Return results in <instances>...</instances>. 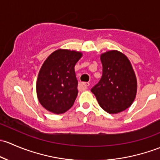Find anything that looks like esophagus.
Masks as SVG:
<instances>
[{
	"mask_svg": "<svg viewBox=\"0 0 160 160\" xmlns=\"http://www.w3.org/2000/svg\"><path fill=\"white\" fill-rule=\"evenodd\" d=\"M80 86L83 88L84 90H86L88 88V86H89V83L88 82H83V83L80 84Z\"/></svg>",
	"mask_w": 160,
	"mask_h": 160,
	"instance_id": "1",
	"label": "esophagus"
}]
</instances>
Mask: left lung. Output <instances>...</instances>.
<instances>
[{
	"instance_id": "left-lung-1",
	"label": "left lung",
	"mask_w": 160,
	"mask_h": 160,
	"mask_svg": "<svg viewBox=\"0 0 160 160\" xmlns=\"http://www.w3.org/2000/svg\"><path fill=\"white\" fill-rule=\"evenodd\" d=\"M100 59L102 76L91 92L102 108L116 114L129 108L136 98V75L128 58L118 51L102 54Z\"/></svg>"
}]
</instances>
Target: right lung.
<instances>
[{
	"label": "right lung",
	"instance_id": "right-lung-1",
	"mask_svg": "<svg viewBox=\"0 0 160 160\" xmlns=\"http://www.w3.org/2000/svg\"><path fill=\"white\" fill-rule=\"evenodd\" d=\"M82 56L81 52L58 49L44 61L36 91L39 102L49 112L62 114L73 105L78 92L75 65Z\"/></svg>",
	"mask_w": 160,
	"mask_h": 160
}]
</instances>
